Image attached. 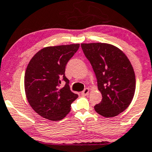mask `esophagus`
<instances>
[{
    "mask_svg": "<svg viewBox=\"0 0 152 152\" xmlns=\"http://www.w3.org/2000/svg\"><path fill=\"white\" fill-rule=\"evenodd\" d=\"M88 92H89V89H88V88H86L85 89L81 92V94H82L83 96H86L88 94Z\"/></svg>",
    "mask_w": 152,
    "mask_h": 152,
    "instance_id": "esophagus-1",
    "label": "esophagus"
}]
</instances>
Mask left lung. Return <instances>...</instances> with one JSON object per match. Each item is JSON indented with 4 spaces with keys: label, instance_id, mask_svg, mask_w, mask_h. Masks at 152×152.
<instances>
[{
    "label": "left lung",
    "instance_id": "left-lung-1",
    "mask_svg": "<svg viewBox=\"0 0 152 152\" xmlns=\"http://www.w3.org/2000/svg\"><path fill=\"white\" fill-rule=\"evenodd\" d=\"M84 55L97 78L102 100L94 110L106 118H112L126 109L135 91L133 67L125 54L108 43H82Z\"/></svg>",
    "mask_w": 152,
    "mask_h": 152
}]
</instances>
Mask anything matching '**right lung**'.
<instances>
[{
	"label": "right lung",
	"mask_w": 152,
	"mask_h": 152,
	"mask_svg": "<svg viewBox=\"0 0 152 152\" xmlns=\"http://www.w3.org/2000/svg\"><path fill=\"white\" fill-rule=\"evenodd\" d=\"M79 47L80 44H71L43 48L28 63L24 77L26 95L31 107L43 118L61 121L78 97L70 90L65 70ZM62 82L65 85L61 88Z\"/></svg>",
	"instance_id": "right-lung-1"
}]
</instances>
